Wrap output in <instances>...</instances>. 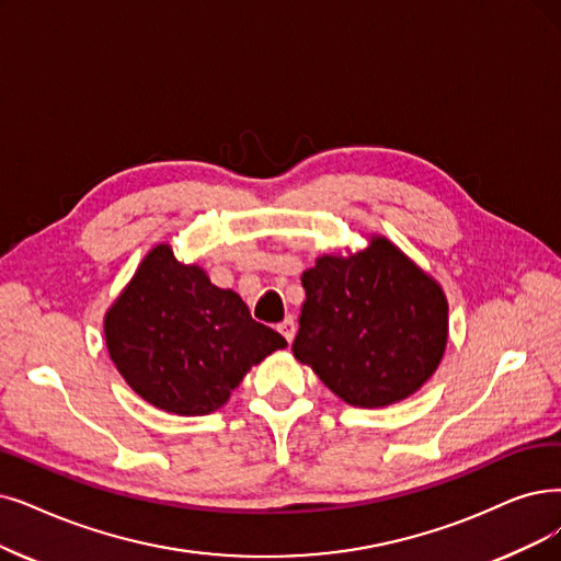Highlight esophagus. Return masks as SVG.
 I'll use <instances>...</instances> for the list:
<instances>
[{
  "label": "esophagus",
  "instance_id": "1",
  "mask_svg": "<svg viewBox=\"0 0 561 561\" xmlns=\"http://www.w3.org/2000/svg\"><path fill=\"white\" fill-rule=\"evenodd\" d=\"M278 331L285 335L287 343L295 341V333H297V324H295V318H285L280 324H278Z\"/></svg>",
  "mask_w": 561,
  "mask_h": 561
}]
</instances>
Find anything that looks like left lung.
Returning a JSON list of instances; mask_svg holds the SVG:
<instances>
[{
    "instance_id": "left-lung-1",
    "label": "left lung",
    "mask_w": 561,
    "mask_h": 561,
    "mask_svg": "<svg viewBox=\"0 0 561 561\" xmlns=\"http://www.w3.org/2000/svg\"><path fill=\"white\" fill-rule=\"evenodd\" d=\"M293 352L354 408H385L423 387L449 333L442 287L375 237L350 257L324 255L301 276Z\"/></svg>"
}]
</instances>
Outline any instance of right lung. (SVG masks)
Segmentation results:
<instances>
[{"mask_svg": "<svg viewBox=\"0 0 561 561\" xmlns=\"http://www.w3.org/2000/svg\"><path fill=\"white\" fill-rule=\"evenodd\" d=\"M105 343L126 385L153 408L203 416L226 405L251 366L287 345L232 289L182 264L168 243L142 260L105 316Z\"/></svg>", "mask_w": 561, "mask_h": 561, "instance_id": "right-lung-1", "label": "right lung"}]
</instances>
